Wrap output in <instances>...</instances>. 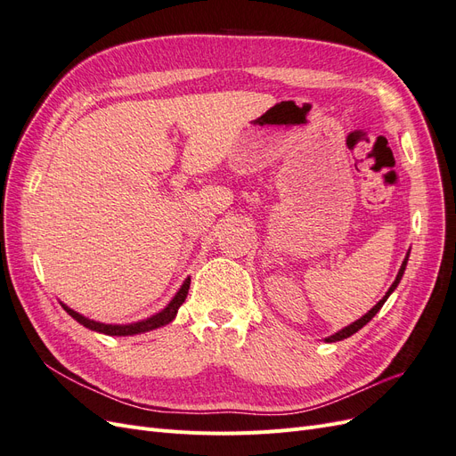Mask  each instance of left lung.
Returning <instances> with one entry per match:
<instances>
[{"mask_svg": "<svg viewBox=\"0 0 456 456\" xmlns=\"http://www.w3.org/2000/svg\"><path fill=\"white\" fill-rule=\"evenodd\" d=\"M407 260H409V253H407V256H405V260H403V265H402V268H399V272H397V278H395V281L392 283V287L388 289V293H386L384 295V298L379 302V305L375 306V308H372V310H369L363 317H362V320H357V322H354L352 325H348L346 329H342V330H338V333H335L333 337H329V338H325L327 342H337V340H342V338H348V337H352L354 333H357V330H360L363 325H367L370 320H372V317H375L377 315V312L382 308V305H384V302L386 300H388V297L394 293V289L397 287V283L399 281H402V278H403V272H405V266H407Z\"/></svg>", "mask_w": 456, "mask_h": 456, "instance_id": "obj_1", "label": "left lung"}]
</instances>
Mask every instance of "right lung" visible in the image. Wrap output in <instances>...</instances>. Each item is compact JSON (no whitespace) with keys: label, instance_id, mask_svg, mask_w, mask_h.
<instances>
[{"label":"right lung","instance_id":"add662e5","mask_svg":"<svg viewBox=\"0 0 456 456\" xmlns=\"http://www.w3.org/2000/svg\"><path fill=\"white\" fill-rule=\"evenodd\" d=\"M188 289H190V278L183 283L181 291H178L175 295V298L169 302V306L161 310L159 314L148 317V320L144 322H139V323H131V325H106V323H99V322H93V320H87V317L79 315L77 312L70 310L68 306L62 305V308L70 314L74 320L77 323H81L84 327L91 329V330H96V333H104V335H110V337H127V335H136V333H146V330H151V329H158L161 325H167L175 320V315L178 312V308L183 306V302L186 300V295H188Z\"/></svg>","mask_w":456,"mask_h":456}]
</instances>
